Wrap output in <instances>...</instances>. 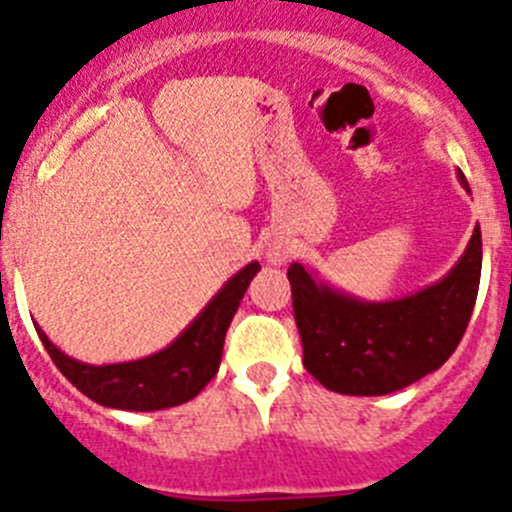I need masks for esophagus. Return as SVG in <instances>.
<instances>
[{
  "label": "esophagus",
  "instance_id": "obj_1",
  "mask_svg": "<svg viewBox=\"0 0 512 512\" xmlns=\"http://www.w3.org/2000/svg\"><path fill=\"white\" fill-rule=\"evenodd\" d=\"M267 260H270L272 265H283V262H285V252L280 250V247H272V250L267 252Z\"/></svg>",
  "mask_w": 512,
  "mask_h": 512
}]
</instances>
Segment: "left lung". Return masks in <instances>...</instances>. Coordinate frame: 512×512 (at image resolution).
Listing matches in <instances>:
<instances>
[{"label": "left lung", "instance_id": "left-lung-1", "mask_svg": "<svg viewBox=\"0 0 512 512\" xmlns=\"http://www.w3.org/2000/svg\"><path fill=\"white\" fill-rule=\"evenodd\" d=\"M457 179L470 191L462 171ZM480 270V227L439 283L384 303L353 298L293 262L288 280L303 366L336 394L384 396L414 384L437 371L465 336Z\"/></svg>", "mask_w": 512, "mask_h": 512}]
</instances>
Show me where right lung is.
Listing matches in <instances>:
<instances>
[{"label":"right lung","mask_w":512,"mask_h":512,"mask_svg":"<svg viewBox=\"0 0 512 512\" xmlns=\"http://www.w3.org/2000/svg\"><path fill=\"white\" fill-rule=\"evenodd\" d=\"M257 270L260 262H250L240 272H234L169 346L138 361L83 364L62 353L40 326H35L37 336L62 376L100 407L123 412H159L179 407L194 399L217 374L227 328Z\"/></svg>","instance_id":"right-lung-1"}]
</instances>
